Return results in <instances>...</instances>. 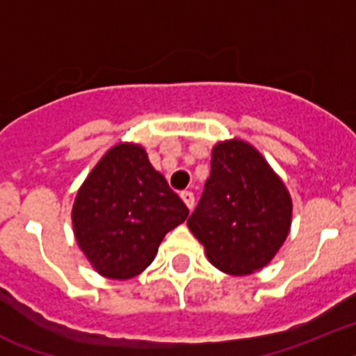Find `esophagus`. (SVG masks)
<instances>
[{
  "instance_id": "1",
  "label": "esophagus",
  "mask_w": 356,
  "mask_h": 356,
  "mask_svg": "<svg viewBox=\"0 0 356 356\" xmlns=\"http://www.w3.org/2000/svg\"><path fill=\"white\" fill-rule=\"evenodd\" d=\"M181 199H182V202L186 204L188 209H193V206H195V197H193V193H191V191H182Z\"/></svg>"
}]
</instances>
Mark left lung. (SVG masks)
I'll list each match as a JSON object with an SVG mask.
<instances>
[{"mask_svg":"<svg viewBox=\"0 0 356 356\" xmlns=\"http://www.w3.org/2000/svg\"><path fill=\"white\" fill-rule=\"evenodd\" d=\"M292 199L252 145L216 143L211 172L188 227L218 270L247 276L264 268L289 236Z\"/></svg>","mask_w":356,"mask_h":356,"instance_id":"left-lung-1","label":"left lung"}]
</instances>
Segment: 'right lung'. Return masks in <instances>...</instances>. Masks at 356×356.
Segmentation results:
<instances>
[{
    "label": "right lung",
    "mask_w": 356,
    "mask_h": 356,
    "mask_svg": "<svg viewBox=\"0 0 356 356\" xmlns=\"http://www.w3.org/2000/svg\"><path fill=\"white\" fill-rule=\"evenodd\" d=\"M188 213L145 148L118 143L80 186L71 220L76 243L98 274L131 280L152 264L165 234Z\"/></svg>",
    "instance_id": "right-lung-1"
}]
</instances>
